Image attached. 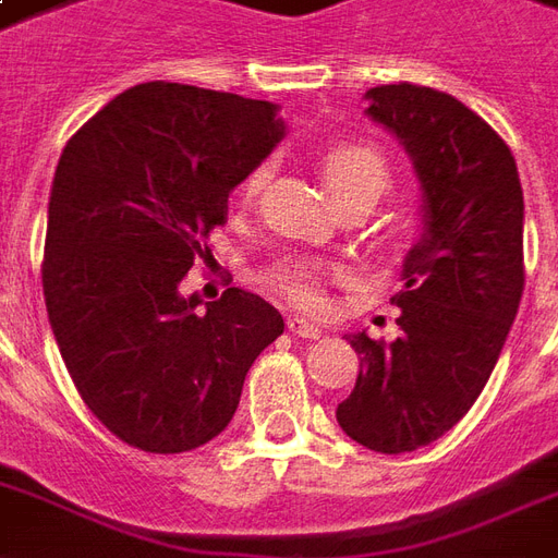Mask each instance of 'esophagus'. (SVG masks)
Returning a JSON list of instances; mask_svg holds the SVG:
<instances>
[{"label":"esophagus","instance_id":"obj_1","mask_svg":"<svg viewBox=\"0 0 558 558\" xmlns=\"http://www.w3.org/2000/svg\"><path fill=\"white\" fill-rule=\"evenodd\" d=\"M287 328H290V335H295V338H307V340L323 338V328L314 326V323H307V319H302V316H290V319H287Z\"/></svg>","mask_w":558,"mask_h":558}]
</instances>
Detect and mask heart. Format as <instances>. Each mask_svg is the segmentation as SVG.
I'll return each instance as SVG.
<instances>
[{
    "instance_id": "b5f03b06",
    "label": "heart",
    "mask_w": 558,
    "mask_h": 558,
    "mask_svg": "<svg viewBox=\"0 0 558 558\" xmlns=\"http://www.w3.org/2000/svg\"><path fill=\"white\" fill-rule=\"evenodd\" d=\"M319 170H323V179H326V187L335 196V203H343L352 196L376 199L391 184V167H388L386 155L362 140H347V143L328 146L319 158ZM263 182H266V167H254L244 175L239 194L251 199L259 194ZM326 278L328 268L311 256H283L266 271L271 290L311 314H319L326 307Z\"/></svg>"
}]
</instances>
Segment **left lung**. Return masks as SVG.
Segmentation results:
<instances>
[{"label":"left lung","mask_w":558,"mask_h":558,"mask_svg":"<svg viewBox=\"0 0 558 558\" xmlns=\"http://www.w3.org/2000/svg\"><path fill=\"white\" fill-rule=\"evenodd\" d=\"M364 98L410 151L424 230L391 299L398 338H347L362 371L338 424L371 451L403 454L451 430L499 362L523 295V187L505 140L451 95L395 83Z\"/></svg>","instance_id":"left-lung-1"}]
</instances>
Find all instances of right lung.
Masks as SVG:
<instances>
[{"instance_id": "obj_1", "label": "right lung", "mask_w": 558, "mask_h": 558, "mask_svg": "<svg viewBox=\"0 0 558 558\" xmlns=\"http://www.w3.org/2000/svg\"><path fill=\"white\" fill-rule=\"evenodd\" d=\"M283 140L278 107L182 83H140L68 140L56 167L44 302L80 398L148 454H182L235 415L283 316L239 287L182 295L230 191Z\"/></svg>"}]
</instances>
